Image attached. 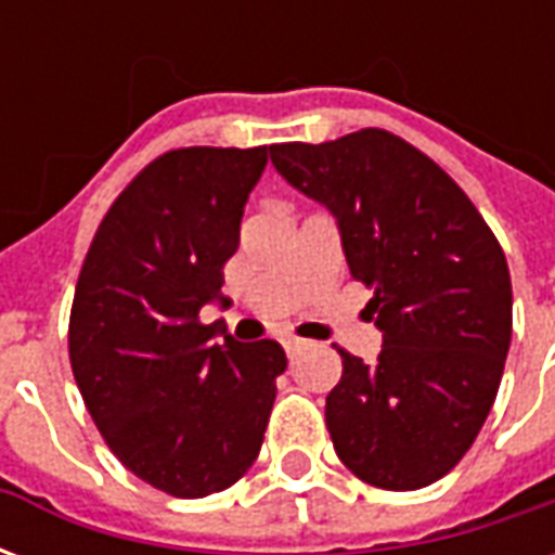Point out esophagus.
Wrapping results in <instances>:
<instances>
[{"label":"esophagus","mask_w":555,"mask_h":555,"mask_svg":"<svg viewBox=\"0 0 555 555\" xmlns=\"http://www.w3.org/2000/svg\"><path fill=\"white\" fill-rule=\"evenodd\" d=\"M282 348H285V353H288V357H294V353L302 348V341H300V338L288 336V338H282Z\"/></svg>","instance_id":"esophagus-1"}]
</instances>
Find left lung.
I'll list each match as a JSON object with an SVG mask.
<instances>
[{"label":"left lung","mask_w":555,"mask_h":555,"mask_svg":"<svg viewBox=\"0 0 555 555\" xmlns=\"http://www.w3.org/2000/svg\"><path fill=\"white\" fill-rule=\"evenodd\" d=\"M270 159L336 217L384 333L372 365L338 348L341 380L326 396L336 454L374 488H428L473 446L500 389L512 345L500 241L464 190L389 130L270 145Z\"/></svg>","instance_id":"obj_1"}]
</instances>
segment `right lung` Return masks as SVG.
Instances as JSON below:
<instances>
[{
    "instance_id": "add662e5",
    "label": "right lung",
    "mask_w": 555,
    "mask_h": 555,
    "mask_svg": "<svg viewBox=\"0 0 555 555\" xmlns=\"http://www.w3.org/2000/svg\"><path fill=\"white\" fill-rule=\"evenodd\" d=\"M267 145L178 147L147 163L106 210L79 270L70 369L121 464L181 500L231 488L255 464L285 350L214 341L219 297Z\"/></svg>"
}]
</instances>
